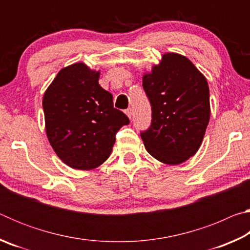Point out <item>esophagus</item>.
I'll return each instance as SVG.
<instances>
[{
	"instance_id": "obj_1",
	"label": "esophagus",
	"mask_w": 250,
	"mask_h": 250,
	"mask_svg": "<svg viewBox=\"0 0 250 250\" xmlns=\"http://www.w3.org/2000/svg\"><path fill=\"white\" fill-rule=\"evenodd\" d=\"M125 115L128 116L129 118L132 117V109H131V108H128V109H126V110H125Z\"/></svg>"
}]
</instances>
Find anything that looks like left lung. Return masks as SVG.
Wrapping results in <instances>:
<instances>
[{"label": "left lung", "instance_id": "8db88e82", "mask_svg": "<svg viewBox=\"0 0 250 250\" xmlns=\"http://www.w3.org/2000/svg\"><path fill=\"white\" fill-rule=\"evenodd\" d=\"M142 86L152 110L150 126L140 132L146 149L160 162H184L200 149L209 121L206 78L186 57L167 53Z\"/></svg>", "mask_w": 250, "mask_h": 250}]
</instances>
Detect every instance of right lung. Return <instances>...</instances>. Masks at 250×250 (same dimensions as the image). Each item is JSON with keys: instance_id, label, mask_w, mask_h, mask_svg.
Returning a JSON list of instances; mask_svg holds the SVG:
<instances>
[{"instance_id": "1", "label": "right lung", "mask_w": 250, "mask_h": 250, "mask_svg": "<svg viewBox=\"0 0 250 250\" xmlns=\"http://www.w3.org/2000/svg\"><path fill=\"white\" fill-rule=\"evenodd\" d=\"M99 73L83 62L62 68L43 98L46 133L58 158L77 170H90L111 154L116 134L130 124L113 108Z\"/></svg>"}]
</instances>
